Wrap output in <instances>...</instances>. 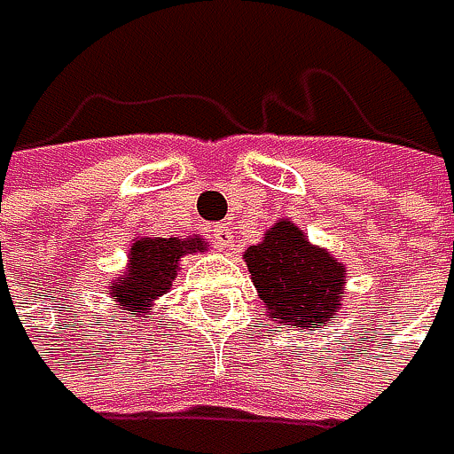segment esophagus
Returning a JSON list of instances; mask_svg holds the SVG:
<instances>
[{"label":"esophagus","mask_w":454,"mask_h":454,"mask_svg":"<svg viewBox=\"0 0 454 454\" xmlns=\"http://www.w3.org/2000/svg\"><path fill=\"white\" fill-rule=\"evenodd\" d=\"M213 241L218 244V247H231L233 244V228L228 226V223H218V226H213Z\"/></svg>","instance_id":"1"}]
</instances>
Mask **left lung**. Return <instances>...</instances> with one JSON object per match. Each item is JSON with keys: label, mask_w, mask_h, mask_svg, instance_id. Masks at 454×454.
Here are the masks:
<instances>
[{"label": "left lung", "mask_w": 454, "mask_h": 454, "mask_svg": "<svg viewBox=\"0 0 454 454\" xmlns=\"http://www.w3.org/2000/svg\"><path fill=\"white\" fill-rule=\"evenodd\" d=\"M257 297L286 328L316 331L339 313L347 268L305 239L292 221H278L244 252Z\"/></svg>", "instance_id": "left-lung-1"}]
</instances>
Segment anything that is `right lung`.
I'll return each mask as SVG.
<instances>
[{"label":"right lung","instance_id":"obj_1","mask_svg":"<svg viewBox=\"0 0 454 454\" xmlns=\"http://www.w3.org/2000/svg\"><path fill=\"white\" fill-rule=\"evenodd\" d=\"M207 241L200 236L194 239H160V236H141L129 249V268L123 278L113 281L110 297L118 302L121 310H129V316H146L170 286L178 273V260L192 252H202Z\"/></svg>","mask_w":454,"mask_h":454}]
</instances>
